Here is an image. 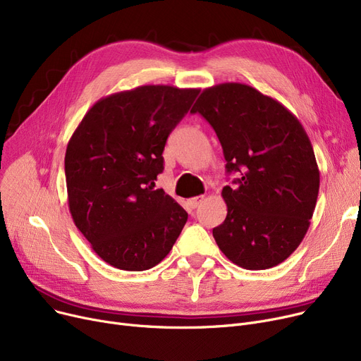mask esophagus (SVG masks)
Masks as SVG:
<instances>
[{"label": "esophagus", "instance_id": "esophagus-1", "mask_svg": "<svg viewBox=\"0 0 361 361\" xmlns=\"http://www.w3.org/2000/svg\"><path fill=\"white\" fill-rule=\"evenodd\" d=\"M202 200H203V196H196V197L188 199V200H187V204L190 206L192 209H195V207H197V206L202 203Z\"/></svg>", "mask_w": 361, "mask_h": 361}]
</instances>
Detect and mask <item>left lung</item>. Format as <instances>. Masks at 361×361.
Listing matches in <instances>:
<instances>
[{"mask_svg": "<svg viewBox=\"0 0 361 361\" xmlns=\"http://www.w3.org/2000/svg\"><path fill=\"white\" fill-rule=\"evenodd\" d=\"M192 112L212 126L226 173V218L212 234L238 267L269 269L305 238L319 193V168L307 133L276 99L243 83L204 89Z\"/></svg>", "mask_w": 361, "mask_h": 361, "instance_id": "1", "label": "left lung"}]
</instances>
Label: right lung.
Returning <instances> with one entry per match:
<instances>
[{
  "instance_id": "1",
  "label": "right lung",
  "mask_w": 361,
  "mask_h": 361,
  "mask_svg": "<svg viewBox=\"0 0 361 361\" xmlns=\"http://www.w3.org/2000/svg\"><path fill=\"white\" fill-rule=\"evenodd\" d=\"M199 89L146 85L99 99L66 150L68 207L93 252L123 271L154 268L173 249L187 212L155 180L169 133Z\"/></svg>"
}]
</instances>
